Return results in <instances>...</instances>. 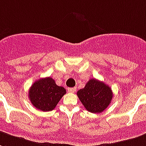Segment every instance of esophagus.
<instances>
[{"label": "esophagus", "instance_id": "obj_1", "mask_svg": "<svg viewBox=\"0 0 146 146\" xmlns=\"http://www.w3.org/2000/svg\"><path fill=\"white\" fill-rule=\"evenodd\" d=\"M76 90V87H73V88H68V91L70 93H75Z\"/></svg>", "mask_w": 146, "mask_h": 146}]
</instances>
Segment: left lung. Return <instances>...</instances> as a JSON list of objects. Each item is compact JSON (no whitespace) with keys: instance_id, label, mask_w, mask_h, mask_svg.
<instances>
[{"instance_id":"1","label":"left lung","mask_w":146,"mask_h":146,"mask_svg":"<svg viewBox=\"0 0 146 146\" xmlns=\"http://www.w3.org/2000/svg\"><path fill=\"white\" fill-rule=\"evenodd\" d=\"M84 108L91 113H101L109 106L113 93L108 85L96 79H90L85 87L77 91Z\"/></svg>"}]
</instances>
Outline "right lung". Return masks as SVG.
<instances>
[{
  "label": "right lung",
  "mask_w": 146,
  "mask_h": 146,
  "mask_svg": "<svg viewBox=\"0 0 146 146\" xmlns=\"http://www.w3.org/2000/svg\"><path fill=\"white\" fill-rule=\"evenodd\" d=\"M66 93L64 87L56 85L52 77H46L32 84L29 91V98L35 108L50 111L56 108Z\"/></svg>",
  "instance_id": "right-lung-1"
}]
</instances>
